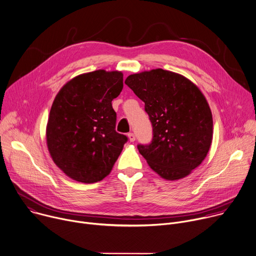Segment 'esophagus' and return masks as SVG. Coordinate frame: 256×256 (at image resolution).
<instances>
[{
	"label": "esophagus",
	"instance_id": "1",
	"mask_svg": "<svg viewBox=\"0 0 256 256\" xmlns=\"http://www.w3.org/2000/svg\"><path fill=\"white\" fill-rule=\"evenodd\" d=\"M128 140H130V142H134V140H136V136H134V134H132V132H130V134H128Z\"/></svg>",
	"mask_w": 256,
	"mask_h": 256
}]
</instances>
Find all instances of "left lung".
<instances>
[{
    "label": "left lung",
    "mask_w": 256,
    "mask_h": 256,
    "mask_svg": "<svg viewBox=\"0 0 256 256\" xmlns=\"http://www.w3.org/2000/svg\"><path fill=\"white\" fill-rule=\"evenodd\" d=\"M124 83L144 102L152 140L140 154L162 179L187 177L206 158L213 118L206 98L187 77L162 68L130 74Z\"/></svg>",
    "instance_id": "left-lung-1"
}]
</instances>
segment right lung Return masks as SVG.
Segmentation results:
<instances>
[{"mask_svg": "<svg viewBox=\"0 0 256 256\" xmlns=\"http://www.w3.org/2000/svg\"><path fill=\"white\" fill-rule=\"evenodd\" d=\"M120 71L104 69L75 76L57 94L46 126L50 156L74 181L96 183L104 179L128 138L116 132L112 102L124 88Z\"/></svg>", "mask_w": 256, "mask_h": 256, "instance_id": "right-lung-1", "label": "right lung"}]
</instances>
